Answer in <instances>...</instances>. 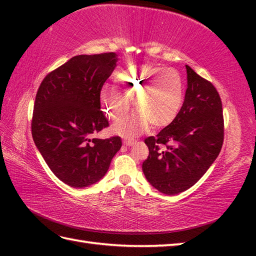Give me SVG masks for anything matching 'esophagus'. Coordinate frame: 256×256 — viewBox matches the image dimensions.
<instances>
[{
    "label": "esophagus",
    "mask_w": 256,
    "mask_h": 256,
    "mask_svg": "<svg viewBox=\"0 0 256 256\" xmlns=\"http://www.w3.org/2000/svg\"><path fill=\"white\" fill-rule=\"evenodd\" d=\"M134 143V140L133 138H123V144L128 145V146H131Z\"/></svg>",
    "instance_id": "34e87169"
}]
</instances>
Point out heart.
I'll return each instance as SVG.
<instances>
[{
    "label": "heart",
    "instance_id": "b5f03b06",
    "mask_svg": "<svg viewBox=\"0 0 256 256\" xmlns=\"http://www.w3.org/2000/svg\"><path fill=\"white\" fill-rule=\"evenodd\" d=\"M113 84L104 86L100 92L103 110L112 120L128 111L130 102L135 112L120 120L112 128L113 133L128 136L154 128L170 124L184 101V80L177 70L152 64L130 66L116 72Z\"/></svg>",
    "mask_w": 256,
    "mask_h": 256
}]
</instances>
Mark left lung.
Returning <instances> with one entry per match:
<instances>
[{"label": "left lung", "mask_w": 256, "mask_h": 256, "mask_svg": "<svg viewBox=\"0 0 256 256\" xmlns=\"http://www.w3.org/2000/svg\"><path fill=\"white\" fill-rule=\"evenodd\" d=\"M186 70L187 90L180 111L156 136L144 140L150 150L142 165L144 175L158 192L170 196L194 186L214 164L224 144L218 91L187 64Z\"/></svg>", "instance_id": "left-lung-1"}]
</instances>
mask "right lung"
I'll use <instances>...</instances> for the list:
<instances>
[{
    "mask_svg": "<svg viewBox=\"0 0 256 256\" xmlns=\"http://www.w3.org/2000/svg\"><path fill=\"white\" fill-rule=\"evenodd\" d=\"M118 60L116 52L79 55L48 74L37 91L32 135L57 178L74 188L102 179L121 138H90L108 125L100 92Z\"/></svg>",
    "mask_w": 256,
    "mask_h": 256,
    "instance_id": "1",
    "label": "right lung"
}]
</instances>
